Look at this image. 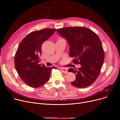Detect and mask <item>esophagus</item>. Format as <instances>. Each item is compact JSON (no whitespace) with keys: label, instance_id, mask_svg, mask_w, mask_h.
Segmentation results:
<instances>
[{"label":"esophagus","instance_id":"1","mask_svg":"<svg viewBox=\"0 0 120 120\" xmlns=\"http://www.w3.org/2000/svg\"><path fill=\"white\" fill-rule=\"evenodd\" d=\"M60 70H61V71L63 72H64L65 73H68V71L66 68H59Z\"/></svg>","mask_w":120,"mask_h":120}]
</instances>
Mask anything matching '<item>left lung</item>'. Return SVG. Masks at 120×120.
Masks as SVG:
<instances>
[{"label":"left lung","instance_id":"8db88e82","mask_svg":"<svg viewBox=\"0 0 120 120\" xmlns=\"http://www.w3.org/2000/svg\"><path fill=\"white\" fill-rule=\"evenodd\" d=\"M66 38L70 46V55L74 64L80 68H70L68 71L74 73L76 79L71 85L85 88L92 84L98 78L104 63L105 54L98 36L92 30L83 27H66L57 30Z\"/></svg>","mask_w":120,"mask_h":120}]
</instances>
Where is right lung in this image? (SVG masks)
Segmentation results:
<instances>
[{
  "label": "right lung",
  "instance_id": "1",
  "mask_svg": "<svg viewBox=\"0 0 120 120\" xmlns=\"http://www.w3.org/2000/svg\"><path fill=\"white\" fill-rule=\"evenodd\" d=\"M54 29H44L28 34L21 42L15 56V65L20 78L30 87L37 88L49 80L52 70L39 64L43 43L55 31Z\"/></svg>",
  "mask_w": 120,
  "mask_h": 120
}]
</instances>
